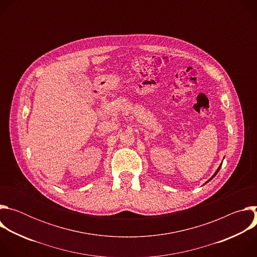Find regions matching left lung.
I'll list each match as a JSON object with an SVG mask.
<instances>
[{"label":"left lung","mask_w":257,"mask_h":257,"mask_svg":"<svg viewBox=\"0 0 257 257\" xmlns=\"http://www.w3.org/2000/svg\"><path fill=\"white\" fill-rule=\"evenodd\" d=\"M221 167H222V164H221V166H219V167H218V169H217V170H216V171H215V173H214V174H213V176H212V177H211V178H210V179H209V180H208V181H207V182H209V181H210V180H211V179H212V178H213V177H214V176H215V175H216V174H217V172H218V171H219V169H221ZM207 182H206V183H207Z\"/></svg>","instance_id":"obj_1"}]
</instances>
